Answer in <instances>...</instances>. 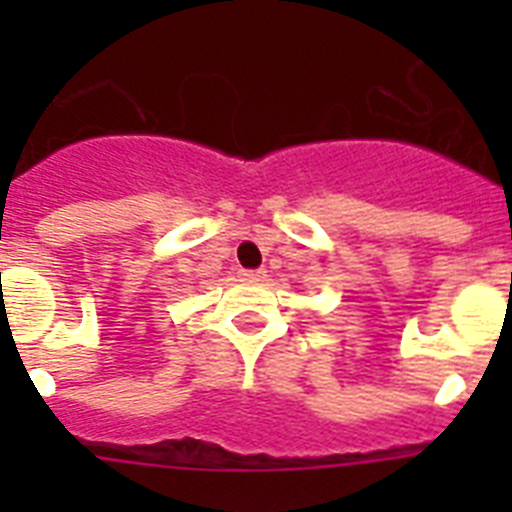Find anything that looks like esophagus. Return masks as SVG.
I'll return each instance as SVG.
<instances>
[{
    "instance_id": "34e87169",
    "label": "esophagus",
    "mask_w": 512,
    "mask_h": 512,
    "mask_svg": "<svg viewBox=\"0 0 512 512\" xmlns=\"http://www.w3.org/2000/svg\"><path fill=\"white\" fill-rule=\"evenodd\" d=\"M241 277L246 282H264L266 271L264 269H241Z\"/></svg>"
}]
</instances>
